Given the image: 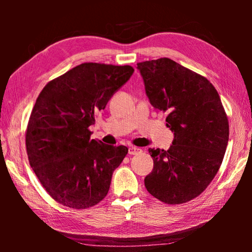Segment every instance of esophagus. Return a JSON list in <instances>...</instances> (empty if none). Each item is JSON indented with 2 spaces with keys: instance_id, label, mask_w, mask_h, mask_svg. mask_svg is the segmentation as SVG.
I'll return each mask as SVG.
<instances>
[{
  "instance_id": "esophagus-1",
  "label": "esophagus",
  "mask_w": 252,
  "mask_h": 252,
  "mask_svg": "<svg viewBox=\"0 0 252 252\" xmlns=\"http://www.w3.org/2000/svg\"><path fill=\"white\" fill-rule=\"evenodd\" d=\"M141 152V149L136 148V147H130L129 150H127V153H129L130 156H134V155H138V153Z\"/></svg>"
}]
</instances>
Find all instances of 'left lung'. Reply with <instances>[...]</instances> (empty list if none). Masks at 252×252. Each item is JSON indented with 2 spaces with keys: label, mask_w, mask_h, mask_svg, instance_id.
<instances>
[{
  "label": "left lung",
  "mask_w": 252,
  "mask_h": 252,
  "mask_svg": "<svg viewBox=\"0 0 252 252\" xmlns=\"http://www.w3.org/2000/svg\"><path fill=\"white\" fill-rule=\"evenodd\" d=\"M150 103L168 112L174 133L168 150L149 149L153 169L144 179L148 192L168 204L201 194L219 171L229 140V121L216 88L207 78L161 58L139 62Z\"/></svg>",
  "instance_id": "1"
}]
</instances>
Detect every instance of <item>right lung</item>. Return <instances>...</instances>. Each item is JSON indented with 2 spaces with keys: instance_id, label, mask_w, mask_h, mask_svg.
<instances>
[{
  "instance_id": "obj_1",
  "label": "right lung",
  "mask_w": 252,
  "mask_h": 252,
  "mask_svg": "<svg viewBox=\"0 0 252 252\" xmlns=\"http://www.w3.org/2000/svg\"><path fill=\"white\" fill-rule=\"evenodd\" d=\"M133 71L130 65L82 63L51 80L37 96L25 146L30 165L57 202L87 209L108 194L127 148L91 139L90 126Z\"/></svg>"
}]
</instances>
